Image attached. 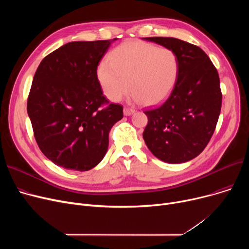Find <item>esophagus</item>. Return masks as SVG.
Returning <instances> with one entry per match:
<instances>
[{
  "mask_svg": "<svg viewBox=\"0 0 249 249\" xmlns=\"http://www.w3.org/2000/svg\"><path fill=\"white\" fill-rule=\"evenodd\" d=\"M123 113H124L125 116H130V115H132V114L135 113V110L130 109V108H124L123 109Z\"/></svg>",
  "mask_w": 249,
  "mask_h": 249,
  "instance_id": "obj_1",
  "label": "esophagus"
}]
</instances>
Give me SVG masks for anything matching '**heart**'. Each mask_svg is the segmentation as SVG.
I'll use <instances>...</instances> for the list:
<instances>
[{
	"instance_id": "obj_1",
	"label": "heart",
	"mask_w": 249,
	"mask_h": 249,
	"mask_svg": "<svg viewBox=\"0 0 249 249\" xmlns=\"http://www.w3.org/2000/svg\"><path fill=\"white\" fill-rule=\"evenodd\" d=\"M178 74V59L172 49L137 40L115 48L110 60H102L97 68L99 84L110 101L121 100L130 88L129 100L146 106L169 96Z\"/></svg>"
}]
</instances>
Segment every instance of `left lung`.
I'll list each match as a JSON object with an SVG mask.
<instances>
[{"mask_svg": "<svg viewBox=\"0 0 249 249\" xmlns=\"http://www.w3.org/2000/svg\"><path fill=\"white\" fill-rule=\"evenodd\" d=\"M144 40L172 49L178 59L174 89L160 106L144 111L148 118L143 139L151 153L167 163L187 162L210 141L221 111L219 74L198 46L173 37Z\"/></svg>", "mask_w": 249, "mask_h": 249, "instance_id": "left-lung-1", "label": "left lung"}]
</instances>
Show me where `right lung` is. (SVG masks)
<instances>
[{
  "label": "right lung",
  "mask_w": 249,
  "mask_h": 249,
  "mask_svg": "<svg viewBox=\"0 0 249 249\" xmlns=\"http://www.w3.org/2000/svg\"><path fill=\"white\" fill-rule=\"evenodd\" d=\"M117 38L72 41L42 59L34 74L27 112L37 144L54 164L89 171L104 159L111 128L123 107L108 103L97 78L100 60Z\"/></svg>",
  "instance_id": "add662e5"
}]
</instances>
